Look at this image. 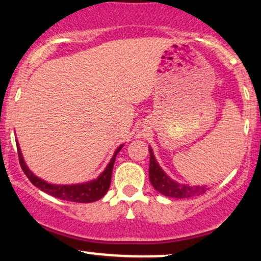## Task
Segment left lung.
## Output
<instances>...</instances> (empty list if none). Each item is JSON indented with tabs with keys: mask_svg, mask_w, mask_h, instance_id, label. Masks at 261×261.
I'll return each instance as SVG.
<instances>
[{
	"mask_svg": "<svg viewBox=\"0 0 261 261\" xmlns=\"http://www.w3.org/2000/svg\"><path fill=\"white\" fill-rule=\"evenodd\" d=\"M149 151V181H151L152 187H153L158 193L162 195L174 197V199H187V197L199 196L207 190V187H199V185H194L190 187L188 184H180V182L173 180L167 175V173L161 168L158 162L155 161L152 148H148Z\"/></svg>",
	"mask_w": 261,
	"mask_h": 261,
	"instance_id": "8db88e82",
	"label": "left lung"
}]
</instances>
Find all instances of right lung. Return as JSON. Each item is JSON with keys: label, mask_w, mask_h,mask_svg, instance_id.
<instances>
[{"label": "right lung", "mask_w": 261, "mask_h": 261, "mask_svg": "<svg viewBox=\"0 0 261 261\" xmlns=\"http://www.w3.org/2000/svg\"><path fill=\"white\" fill-rule=\"evenodd\" d=\"M17 143V149H18V157H19V163L22 167L24 174L28 176L29 180L32 181L33 185L40 189L44 193L49 194V195L58 197V199L66 200V201H72V202H94L97 200H99L107 194V191L109 190L110 181H112V173H113V167L114 162H115L116 154L120 152L122 146H119L116 148V151L114 152L113 158L110 160L106 169L103 170V173L98 176L97 179H93L91 181L82 182V184H71V185H58V184H50V182L43 180L39 176L34 175L31 172V169L27 167L24 158L22 155V151H20L19 145Z\"/></svg>", "instance_id": "add662e5"}]
</instances>
